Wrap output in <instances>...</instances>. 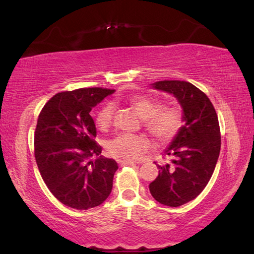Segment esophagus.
I'll use <instances>...</instances> for the list:
<instances>
[{"mask_svg": "<svg viewBox=\"0 0 254 254\" xmlns=\"http://www.w3.org/2000/svg\"><path fill=\"white\" fill-rule=\"evenodd\" d=\"M118 162L120 165H131V164L135 163V162H133V161H127V160H119Z\"/></svg>", "mask_w": 254, "mask_h": 254, "instance_id": "obj_1", "label": "esophagus"}]
</instances>
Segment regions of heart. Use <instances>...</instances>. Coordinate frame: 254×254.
I'll return each mask as SVG.
<instances>
[{
	"label": "heart",
	"mask_w": 254,
	"mask_h": 254,
	"mask_svg": "<svg viewBox=\"0 0 254 254\" xmlns=\"http://www.w3.org/2000/svg\"><path fill=\"white\" fill-rule=\"evenodd\" d=\"M135 111L144 120V127L152 135L160 141H167L175 135L181 127L182 114L173 107L161 108V103L147 95H133L128 98ZM114 107L105 103L95 117V123L100 130H107L112 122ZM150 143L144 136L134 134H119L109 142L110 155L121 160H136L147 150Z\"/></svg>",
	"instance_id": "heart-1"
}]
</instances>
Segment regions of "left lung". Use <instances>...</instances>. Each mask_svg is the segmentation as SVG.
Segmentation results:
<instances>
[{"mask_svg":"<svg viewBox=\"0 0 254 254\" xmlns=\"http://www.w3.org/2000/svg\"><path fill=\"white\" fill-rule=\"evenodd\" d=\"M151 85L172 94L182 108L183 126L164 150L173 160L158 165L159 175L149 186L156 201L175 207L195 199L213 174L221 149L219 120L209 98L190 82L165 80Z\"/></svg>","mask_w":254,"mask_h":254,"instance_id":"8db88e82","label":"left lung"}]
</instances>
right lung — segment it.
I'll list each match as a JSON object with an SVG mask.
<instances>
[{"mask_svg": "<svg viewBox=\"0 0 254 254\" xmlns=\"http://www.w3.org/2000/svg\"><path fill=\"white\" fill-rule=\"evenodd\" d=\"M114 90L89 87L55 94L41 111L34 134V154L51 193L76 210L107 200L118 163L101 155L96 127L90 115Z\"/></svg>", "mask_w": 254, "mask_h": 254, "instance_id": "1", "label": "right lung"}]
</instances>
